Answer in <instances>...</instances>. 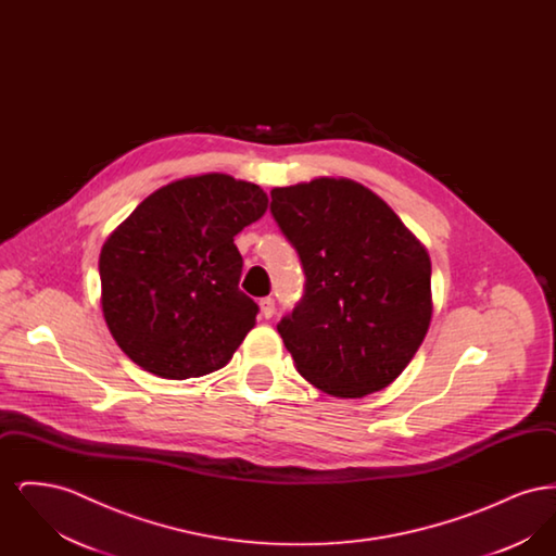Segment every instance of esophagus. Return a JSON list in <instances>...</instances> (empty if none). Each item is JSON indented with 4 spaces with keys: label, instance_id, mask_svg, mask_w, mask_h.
I'll use <instances>...</instances> for the list:
<instances>
[{
    "label": "esophagus",
    "instance_id": "34e87169",
    "mask_svg": "<svg viewBox=\"0 0 556 556\" xmlns=\"http://www.w3.org/2000/svg\"><path fill=\"white\" fill-rule=\"evenodd\" d=\"M261 313H263L265 318H270L275 315V300L273 298H263L261 300Z\"/></svg>",
    "mask_w": 556,
    "mask_h": 556
}]
</instances>
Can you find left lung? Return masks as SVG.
Masks as SVG:
<instances>
[{"mask_svg": "<svg viewBox=\"0 0 556 556\" xmlns=\"http://www.w3.org/2000/svg\"><path fill=\"white\" fill-rule=\"evenodd\" d=\"M270 200L306 275L302 300L277 325L295 369L331 396L388 388L424 344L431 320L424 243L352 179L275 187Z\"/></svg>", "mask_w": 556, "mask_h": 556, "instance_id": "left-lung-1", "label": "left lung"}]
</instances>
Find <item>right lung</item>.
Here are the masks:
<instances>
[{
    "mask_svg": "<svg viewBox=\"0 0 556 556\" xmlns=\"http://www.w3.org/2000/svg\"><path fill=\"white\" fill-rule=\"evenodd\" d=\"M265 191L223 173L160 187L100 254L108 329L135 365L164 379L223 369L258 304L239 290L233 238L266 212Z\"/></svg>",
    "mask_w": 556,
    "mask_h": 556,
    "instance_id": "1",
    "label": "right lung"
}]
</instances>
